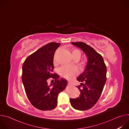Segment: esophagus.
I'll return each mask as SVG.
<instances>
[{
    "instance_id": "34e87169",
    "label": "esophagus",
    "mask_w": 129,
    "mask_h": 129,
    "mask_svg": "<svg viewBox=\"0 0 129 129\" xmlns=\"http://www.w3.org/2000/svg\"><path fill=\"white\" fill-rule=\"evenodd\" d=\"M68 85H71V84H70L69 82H68Z\"/></svg>"
}]
</instances>
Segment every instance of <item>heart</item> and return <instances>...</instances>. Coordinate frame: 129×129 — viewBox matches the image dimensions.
<instances>
[{
	"label": "heart",
	"instance_id": "obj_1",
	"mask_svg": "<svg viewBox=\"0 0 129 129\" xmlns=\"http://www.w3.org/2000/svg\"><path fill=\"white\" fill-rule=\"evenodd\" d=\"M73 58L75 57H81V53L78 49H73L72 51ZM78 72V70L76 67H62L59 69L60 74L68 79H71L74 77Z\"/></svg>",
	"mask_w": 129,
	"mask_h": 129
}]
</instances>
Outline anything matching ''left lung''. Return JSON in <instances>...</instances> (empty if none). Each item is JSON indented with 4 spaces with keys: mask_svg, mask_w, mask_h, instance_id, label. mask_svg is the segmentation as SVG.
<instances>
[{
    "mask_svg": "<svg viewBox=\"0 0 129 129\" xmlns=\"http://www.w3.org/2000/svg\"><path fill=\"white\" fill-rule=\"evenodd\" d=\"M71 44L81 49L87 57L86 67L77 78L81 82L77 87L80 96L70 99L73 108L84 111L93 107L100 99L107 80V67L103 57L92 47L82 42Z\"/></svg>",
    "mask_w": 129,
    "mask_h": 129,
    "instance_id": "left-lung-1",
    "label": "left lung"
}]
</instances>
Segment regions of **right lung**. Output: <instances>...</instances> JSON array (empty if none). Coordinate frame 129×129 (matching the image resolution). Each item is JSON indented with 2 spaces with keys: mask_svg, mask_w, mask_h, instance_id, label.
Wrapping results in <instances>:
<instances>
[{
  "mask_svg": "<svg viewBox=\"0 0 129 129\" xmlns=\"http://www.w3.org/2000/svg\"><path fill=\"white\" fill-rule=\"evenodd\" d=\"M60 45L47 44L29 56L22 65V80L27 97L34 107L42 111L56 107L58 96L67 85L65 79L52 73L54 54ZM50 77L53 80L49 84Z\"/></svg>",
  "mask_w": 129,
  "mask_h": 129,
  "instance_id": "obj_1",
  "label": "right lung"
}]
</instances>
